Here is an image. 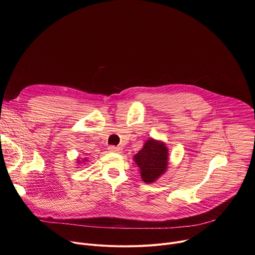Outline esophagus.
I'll return each instance as SVG.
<instances>
[{"label":"esophagus","mask_w":255,"mask_h":255,"mask_svg":"<svg viewBox=\"0 0 255 255\" xmlns=\"http://www.w3.org/2000/svg\"><path fill=\"white\" fill-rule=\"evenodd\" d=\"M111 152H120L121 151V147L119 146H115V145H110L108 148Z\"/></svg>","instance_id":"1"}]
</instances>
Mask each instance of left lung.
I'll use <instances>...</instances> for the list:
<instances>
[{
  "label": "left lung",
  "instance_id": "obj_1",
  "mask_svg": "<svg viewBox=\"0 0 255 255\" xmlns=\"http://www.w3.org/2000/svg\"><path fill=\"white\" fill-rule=\"evenodd\" d=\"M145 183H152L158 178L167 166V148L162 142L150 138L145 142L141 150L134 156Z\"/></svg>",
  "mask_w": 255,
  "mask_h": 255
}]
</instances>
